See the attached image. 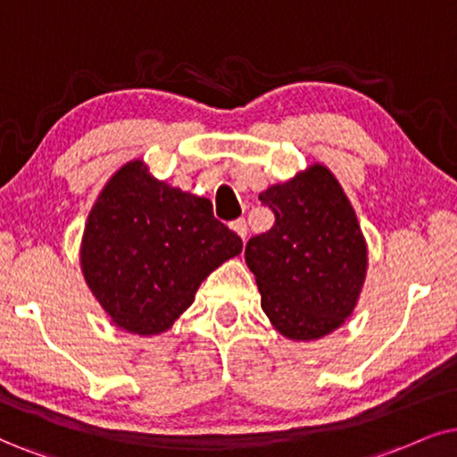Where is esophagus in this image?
Masks as SVG:
<instances>
[{"mask_svg": "<svg viewBox=\"0 0 457 457\" xmlns=\"http://www.w3.org/2000/svg\"><path fill=\"white\" fill-rule=\"evenodd\" d=\"M232 229H234V232H236V234H238V236H240V238H242V242H245V240H246L248 228H246V221H245V219H236V221L232 223Z\"/></svg>", "mask_w": 457, "mask_h": 457, "instance_id": "obj_1", "label": "esophagus"}]
</instances>
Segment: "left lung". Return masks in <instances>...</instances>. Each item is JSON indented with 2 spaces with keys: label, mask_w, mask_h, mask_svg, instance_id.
Returning <instances> with one entry per match:
<instances>
[{
  "label": "left lung",
  "mask_w": 457,
  "mask_h": 457,
  "mask_svg": "<svg viewBox=\"0 0 457 457\" xmlns=\"http://www.w3.org/2000/svg\"><path fill=\"white\" fill-rule=\"evenodd\" d=\"M276 221L246 242L262 308L276 331L312 342L344 325L367 276V242L333 172L316 162L259 194Z\"/></svg>",
  "instance_id": "1"
}]
</instances>
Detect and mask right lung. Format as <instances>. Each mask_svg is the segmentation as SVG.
Masks as SVG:
<instances>
[{
	"label": "right lung",
	"instance_id": "obj_1",
	"mask_svg": "<svg viewBox=\"0 0 457 457\" xmlns=\"http://www.w3.org/2000/svg\"><path fill=\"white\" fill-rule=\"evenodd\" d=\"M242 240L211 200L158 181L143 160L113 172L86 221L79 263L118 328L152 337L172 327L202 280L240 255Z\"/></svg>",
	"mask_w": 457,
	"mask_h": 457
}]
</instances>
